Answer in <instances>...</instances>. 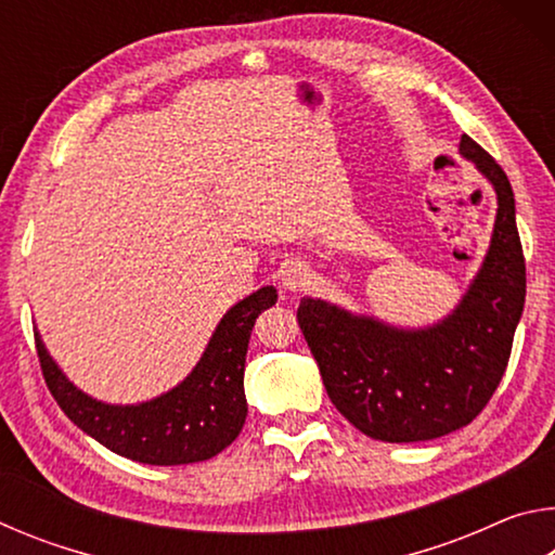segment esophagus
<instances>
[{"label":"esophagus","mask_w":555,"mask_h":555,"mask_svg":"<svg viewBox=\"0 0 555 555\" xmlns=\"http://www.w3.org/2000/svg\"><path fill=\"white\" fill-rule=\"evenodd\" d=\"M281 284L288 291H304L308 284H311V271L298 259H288L281 267Z\"/></svg>","instance_id":"1"}]
</instances>
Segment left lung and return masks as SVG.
I'll return each mask as SVG.
<instances>
[{"label":"left lung","mask_w":555,"mask_h":555,"mask_svg":"<svg viewBox=\"0 0 555 555\" xmlns=\"http://www.w3.org/2000/svg\"><path fill=\"white\" fill-rule=\"evenodd\" d=\"M460 154L496 191V220L482 269L443 321L403 331L304 298L298 325L335 409L387 443L434 440L467 426L504 377L526 298V264L514 193L502 166L460 137Z\"/></svg>","instance_id":"left-lung-1"}]
</instances>
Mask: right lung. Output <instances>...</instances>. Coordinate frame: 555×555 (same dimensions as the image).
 I'll use <instances>...</instances> for the list:
<instances>
[{"label": "right lung", "instance_id": "right-lung-1", "mask_svg": "<svg viewBox=\"0 0 555 555\" xmlns=\"http://www.w3.org/2000/svg\"><path fill=\"white\" fill-rule=\"evenodd\" d=\"M276 304L264 286L232 306L215 327L195 370L176 389L134 406L95 401L59 370L36 335L46 387L65 416L112 453L144 465H188L218 455L240 436L247 418L244 360L251 327Z\"/></svg>", "mask_w": 555, "mask_h": 555}]
</instances>
